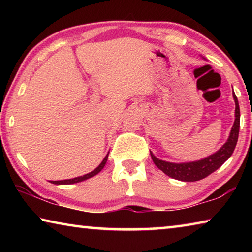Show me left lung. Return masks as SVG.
I'll use <instances>...</instances> for the list:
<instances>
[{
	"mask_svg": "<svg viewBox=\"0 0 252 252\" xmlns=\"http://www.w3.org/2000/svg\"><path fill=\"white\" fill-rule=\"evenodd\" d=\"M232 95L234 103H236V110H234V117H236V119H234V123L231 131H230L227 142L216 153H213V155L201 160L185 162V163H173V162L160 160L153 156L152 152H150L153 162H155V164L162 172L180 181H198L208 177L212 172H215L217 169H219L231 157L238 141L239 127H240V109H239V103L236 94L232 93Z\"/></svg>",
	"mask_w": 252,
	"mask_h": 252,
	"instance_id": "8db88e82",
	"label": "left lung"
}]
</instances>
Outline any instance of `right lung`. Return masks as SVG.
<instances>
[{"mask_svg": "<svg viewBox=\"0 0 252 252\" xmlns=\"http://www.w3.org/2000/svg\"><path fill=\"white\" fill-rule=\"evenodd\" d=\"M108 156H109V153H108V155L105 156V158H104V159H103V161H102L101 163L99 164V167L95 168V169L93 170V171H91L90 173H87V174H84V176L76 177V178H73V179H67V180H61V181H51V182L54 183V185H72V183H78V182H81V181H84V180H87V179H89V178H92V177H94L95 174L99 173V172L101 171V170L104 168V165H105V163H106V161H108Z\"/></svg>", "mask_w": 252, "mask_h": 252, "instance_id": "obj_1", "label": "right lung"}]
</instances>
